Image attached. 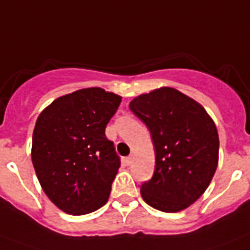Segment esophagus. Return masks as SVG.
<instances>
[{
    "label": "esophagus",
    "instance_id": "esophagus-1",
    "mask_svg": "<svg viewBox=\"0 0 250 250\" xmlns=\"http://www.w3.org/2000/svg\"><path fill=\"white\" fill-rule=\"evenodd\" d=\"M132 162H133V156H128V157L127 158H125V164H127V165H131L132 164Z\"/></svg>",
    "mask_w": 250,
    "mask_h": 250
}]
</instances>
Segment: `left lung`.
I'll use <instances>...</instances> for the list:
<instances>
[{
    "label": "left lung",
    "mask_w": 250,
    "mask_h": 250,
    "mask_svg": "<svg viewBox=\"0 0 250 250\" xmlns=\"http://www.w3.org/2000/svg\"><path fill=\"white\" fill-rule=\"evenodd\" d=\"M129 109L148 128L156 152L153 176L141 185L143 200L165 212L186 209L204 194L218 167L219 136L212 119L173 88L140 95Z\"/></svg>",
    "instance_id": "left-lung-1"
}]
</instances>
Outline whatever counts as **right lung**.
<instances>
[{
	"label": "right lung",
	"mask_w": 250,
	"mask_h": 250,
	"mask_svg": "<svg viewBox=\"0 0 250 250\" xmlns=\"http://www.w3.org/2000/svg\"><path fill=\"white\" fill-rule=\"evenodd\" d=\"M121 101L102 88H86L60 97L39 116L32 165L44 192L62 211L84 215L108 201L121 157L105 127Z\"/></svg>",
	"instance_id": "obj_1"
}]
</instances>
